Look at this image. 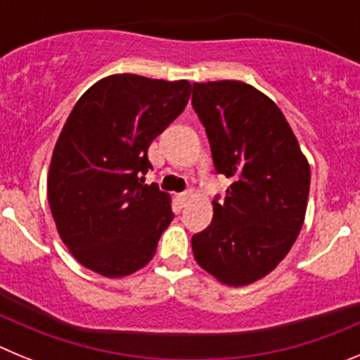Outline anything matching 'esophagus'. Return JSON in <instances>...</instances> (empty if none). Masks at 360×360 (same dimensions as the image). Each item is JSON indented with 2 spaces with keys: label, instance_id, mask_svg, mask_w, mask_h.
<instances>
[{
  "label": "esophagus",
  "instance_id": "1",
  "mask_svg": "<svg viewBox=\"0 0 360 360\" xmlns=\"http://www.w3.org/2000/svg\"><path fill=\"white\" fill-rule=\"evenodd\" d=\"M176 200L180 202V205H186V203L191 200V193L189 191H187V193H180V195H176Z\"/></svg>",
  "mask_w": 360,
  "mask_h": 360
}]
</instances>
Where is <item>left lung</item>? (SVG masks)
Masks as SVG:
<instances>
[{
	"label": "left lung",
	"instance_id": "1",
	"mask_svg": "<svg viewBox=\"0 0 360 360\" xmlns=\"http://www.w3.org/2000/svg\"><path fill=\"white\" fill-rule=\"evenodd\" d=\"M218 173L231 180L212 221L193 236V254L227 287L270 274L290 252L307 214L310 164L270 97L241 81L193 84Z\"/></svg>",
	"mask_w": 360,
	"mask_h": 360
}]
</instances>
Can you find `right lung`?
<instances>
[{
	"mask_svg": "<svg viewBox=\"0 0 360 360\" xmlns=\"http://www.w3.org/2000/svg\"><path fill=\"white\" fill-rule=\"evenodd\" d=\"M191 82L115 73L82 94L50 160L46 195L72 256L104 278L148 265L173 219L171 196L144 186L148 148L184 111Z\"/></svg>",
	"mask_w": 360,
	"mask_h": 360,
	"instance_id": "right-lung-1",
	"label": "right lung"
}]
</instances>
